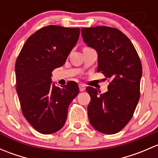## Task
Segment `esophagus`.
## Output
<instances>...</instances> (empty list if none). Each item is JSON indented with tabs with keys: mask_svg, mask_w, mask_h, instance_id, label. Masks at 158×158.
Here are the masks:
<instances>
[{
	"mask_svg": "<svg viewBox=\"0 0 158 158\" xmlns=\"http://www.w3.org/2000/svg\"><path fill=\"white\" fill-rule=\"evenodd\" d=\"M79 90H80L81 92H82V91H84L85 89V86L83 85V84H79Z\"/></svg>",
	"mask_w": 158,
	"mask_h": 158,
	"instance_id": "34e87169",
	"label": "esophagus"
}]
</instances>
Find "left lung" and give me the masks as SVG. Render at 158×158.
<instances>
[{
    "mask_svg": "<svg viewBox=\"0 0 158 158\" xmlns=\"http://www.w3.org/2000/svg\"><path fill=\"white\" fill-rule=\"evenodd\" d=\"M81 31L84 42L97 51V71L111 80L106 93L86 88L91 97L89 122L102 133H118L131 119L139 101L141 60L130 40L116 28L100 26Z\"/></svg>",
    "mask_w": 158,
    "mask_h": 158,
    "instance_id": "8db88e82",
    "label": "left lung"
}]
</instances>
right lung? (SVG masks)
Returning a JSON list of instances; mask_svg holds the SVG:
<instances>
[{"instance_id":"1","label":"right lung","mask_w":158,"mask_h":158,"mask_svg":"<svg viewBox=\"0 0 158 158\" xmlns=\"http://www.w3.org/2000/svg\"><path fill=\"white\" fill-rule=\"evenodd\" d=\"M79 33V28L44 27L28 38L16 60V89L22 113L44 135L63 128L69 106L79 92L76 82L60 88L51 81L52 72L63 66Z\"/></svg>"}]
</instances>
